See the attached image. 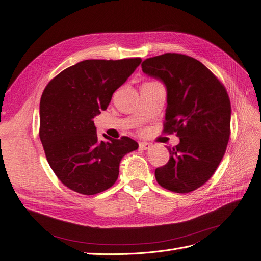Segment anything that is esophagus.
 Returning <instances> with one entry per match:
<instances>
[{"label": "esophagus", "mask_w": 261, "mask_h": 261, "mask_svg": "<svg viewBox=\"0 0 261 261\" xmlns=\"http://www.w3.org/2000/svg\"><path fill=\"white\" fill-rule=\"evenodd\" d=\"M150 147H151V144L146 143V141H141V143H139L140 150H148V149H150Z\"/></svg>", "instance_id": "34e87169"}]
</instances>
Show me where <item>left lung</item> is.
<instances>
[{
  "label": "left lung",
  "instance_id": "left-lung-1",
  "mask_svg": "<svg viewBox=\"0 0 261 261\" xmlns=\"http://www.w3.org/2000/svg\"><path fill=\"white\" fill-rule=\"evenodd\" d=\"M141 68L165 85L163 130L179 137L177 146L167 147L170 160L155 169V179L171 192H193L209 180L225 153L231 128L226 89L201 62L184 54L149 58Z\"/></svg>",
  "mask_w": 261,
  "mask_h": 261
}]
</instances>
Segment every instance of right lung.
<instances>
[{
  "label": "right lung",
  "instance_id": "1",
  "mask_svg": "<svg viewBox=\"0 0 261 261\" xmlns=\"http://www.w3.org/2000/svg\"><path fill=\"white\" fill-rule=\"evenodd\" d=\"M141 63L140 58L85 60L46 85L40 100L39 136L55 175L72 191L96 195L118 177L122 158L138 148L129 137L100 140L93 117Z\"/></svg>",
  "mask_w": 261,
  "mask_h": 261
}]
</instances>
